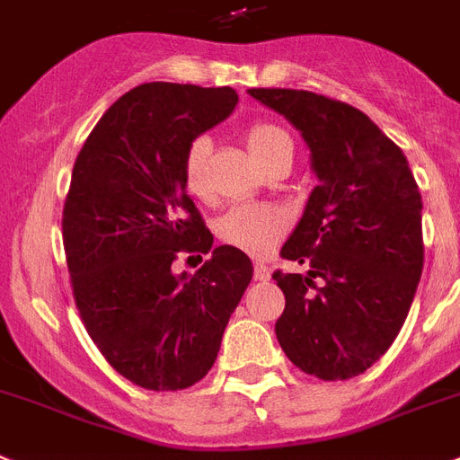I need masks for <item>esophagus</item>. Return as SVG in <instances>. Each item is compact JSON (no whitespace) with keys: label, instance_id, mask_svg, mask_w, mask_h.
Instances as JSON below:
<instances>
[{"label":"esophagus","instance_id":"esophagus-1","mask_svg":"<svg viewBox=\"0 0 460 460\" xmlns=\"http://www.w3.org/2000/svg\"><path fill=\"white\" fill-rule=\"evenodd\" d=\"M253 279H256V281H268V279H270V268H268V265H262V262H256V265H253Z\"/></svg>","mask_w":460,"mask_h":460}]
</instances>
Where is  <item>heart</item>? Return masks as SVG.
<instances>
[{
	"instance_id": "b5f03b06",
	"label": "heart",
	"mask_w": 460,
	"mask_h": 460,
	"mask_svg": "<svg viewBox=\"0 0 460 460\" xmlns=\"http://www.w3.org/2000/svg\"><path fill=\"white\" fill-rule=\"evenodd\" d=\"M246 144L251 153L265 167L293 163V137L288 129L272 120H256L246 128ZM209 137H195L188 141L181 160L183 186L195 198L209 195ZM288 227V216L272 204H237L218 218L216 233L223 244L244 251L249 256L262 258L279 244Z\"/></svg>"
}]
</instances>
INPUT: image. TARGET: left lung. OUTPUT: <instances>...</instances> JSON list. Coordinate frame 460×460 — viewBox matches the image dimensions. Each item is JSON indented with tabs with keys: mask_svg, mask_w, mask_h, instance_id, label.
<instances>
[{
	"mask_svg": "<svg viewBox=\"0 0 460 460\" xmlns=\"http://www.w3.org/2000/svg\"><path fill=\"white\" fill-rule=\"evenodd\" d=\"M296 125L319 186L281 258L307 274H272L286 307L274 332L302 372L351 379L398 337L423 270L421 192L402 148L351 104L309 90L251 88Z\"/></svg>",
	"mask_w": 460,
	"mask_h": 460,
	"instance_id": "obj_1",
	"label": "left lung"
}]
</instances>
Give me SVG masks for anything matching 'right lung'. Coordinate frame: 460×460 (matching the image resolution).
I'll return each instance as SVG.
<instances>
[{
    "instance_id": "right-lung-1",
    "label": "right lung",
    "mask_w": 460,
    "mask_h": 460,
    "mask_svg": "<svg viewBox=\"0 0 460 460\" xmlns=\"http://www.w3.org/2000/svg\"><path fill=\"white\" fill-rule=\"evenodd\" d=\"M234 104L227 85H137L107 109L74 163L62 209L74 302L107 363L148 391H181L211 370L253 277L233 246H216L190 278L171 272L181 252L214 244L183 186V151Z\"/></svg>"
}]
</instances>
